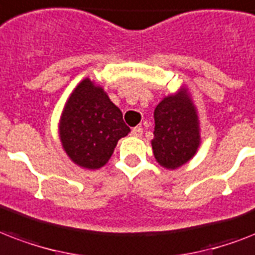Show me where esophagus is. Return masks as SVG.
Returning <instances> with one entry per match:
<instances>
[{
    "label": "esophagus",
    "instance_id": "esophagus-1",
    "mask_svg": "<svg viewBox=\"0 0 255 255\" xmlns=\"http://www.w3.org/2000/svg\"><path fill=\"white\" fill-rule=\"evenodd\" d=\"M131 135H134V137H141L142 135V128L141 126H135V128H133L131 129Z\"/></svg>",
    "mask_w": 255,
    "mask_h": 255
}]
</instances>
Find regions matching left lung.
<instances>
[{
    "label": "left lung",
    "instance_id": "obj_1",
    "mask_svg": "<svg viewBox=\"0 0 255 255\" xmlns=\"http://www.w3.org/2000/svg\"><path fill=\"white\" fill-rule=\"evenodd\" d=\"M155 159L163 167L177 169L195 154L199 145L198 118L183 92L163 98L154 110Z\"/></svg>",
    "mask_w": 255,
    "mask_h": 255
}]
</instances>
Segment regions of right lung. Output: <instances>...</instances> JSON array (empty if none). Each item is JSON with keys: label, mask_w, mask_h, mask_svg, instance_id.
<instances>
[{"label": "right lung", "mask_w": 255, "mask_h": 255, "mask_svg": "<svg viewBox=\"0 0 255 255\" xmlns=\"http://www.w3.org/2000/svg\"><path fill=\"white\" fill-rule=\"evenodd\" d=\"M121 110L89 78L81 82L65 106L60 135L73 162L86 169L104 166L120 138L128 135Z\"/></svg>", "instance_id": "obj_1"}]
</instances>
